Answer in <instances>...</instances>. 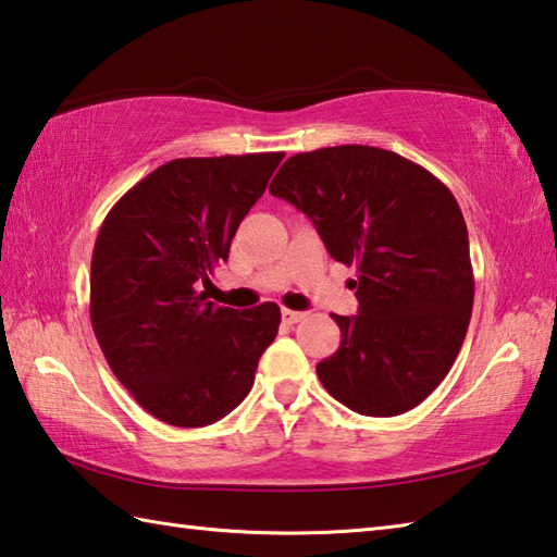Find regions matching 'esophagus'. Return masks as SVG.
Returning a JSON list of instances; mask_svg holds the SVG:
<instances>
[{
  "mask_svg": "<svg viewBox=\"0 0 557 557\" xmlns=\"http://www.w3.org/2000/svg\"><path fill=\"white\" fill-rule=\"evenodd\" d=\"M307 313L305 311H292V309H282V321L285 323H299L301 319H305Z\"/></svg>",
  "mask_w": 557,
  "mask_h": 557,
  "instance_id": "esophagus-1",
  "label": "esophagus"
}]
</instances>
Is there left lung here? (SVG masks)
I'll use <instances>...</instances> for the list:
<instances>
[{
	"label": "left lung",
	"mask_w": 557,
	"mask_h": 557,
	"mask_svg": "<svg viewBox=\"0 0 557 557\" xmlns=\"http://www.w3.org/2000/svg\"><path fill=\"white\" fill-rule=\"evenodd\" d=\"M313 221L333 260L356 265L358 313L317 375L366 417H397L446 380L468 333L474 277L462 211L426 168L372 146L292 156L270 182Z\"/></svg>",
	"instance_id": "obj_1"
}]
</instances>
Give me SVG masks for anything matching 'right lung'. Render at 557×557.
I'll return each instance as SVG.
<instances>
[{
    "instance_id": "obj_1",
    "label": "right lung",
    "mask_w": 557,
    "mask_h": 557,
    "mask_svg": "<svg viewBox=\"0 0 557 557\" xmlns=\"http://www.w3.org/2000/svg\"><path fill=\"white\" fill-rule=\"evenodd\" d=\"M285 153L177 158L121 197L99 228L89 319L111 372L156 419L199 429L234 411L277 336L280 307L207 301L201 285Z\"/></svg>"
}]
</instances>
